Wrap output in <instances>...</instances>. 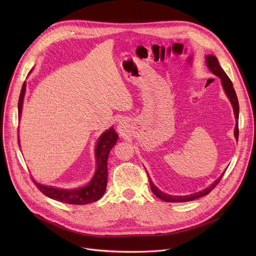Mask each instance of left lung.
Wrapping results in <instances>:
<instances>
[{
	"instance_id": "left-lung-1",
	"label": "left lung",
	"mask_w": 256,
	"mask_h": 256,
	"mask_svg": "<svg viewBox=\"0 0 256 256\" xmlns=\"http://www.w3.org/2000/svg\"><path fill=\"white\" fill-rule=\"evenodd\" d=\"M206 66L208 68H210V70L212 72L214 75L218 76V78L221 79V82H222V85H223V88L227 94V96L229 97L231 103H232V106H233V109H234V114H235V118L238 120L239 118V103H238V99H237V95H236V92H235V89L233 87V84H232V81L229 79V77L227 76L226 72H224V70L221 68V66L218 64V62L216 60V58L214 56H212V54H208L206 56ZM234 134H235V138H238V136H239V128H238V122L236 124V126H235V132H234ZM225 174V172L218 177L214 184L208 186V188L202 190V192H198L196 194H190V196H169V194H166L164 192H162L160 190H158L153 182L151 181V179L149 178V181H150V186H151V190L153 192V194L160 200H164V202H190V200H194L196 198H202L204 196H206L216 186H218V182H220V180L222 179L223 175Z\"/></svg>"
}]
</instances>
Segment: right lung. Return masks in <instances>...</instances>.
<instances>
[{
  "label": "right lung",
  "mask_w": 256,
  "mask_h": 256,
  "mask_svg": "<svg viewBox=\"0 0 256 256\" xmlns=\"http://www.w3.org/2000/svg\"><path fill=\"white\" fill-rule=\"evenodd\" d=\"M26 84L23 83L21 93L18 101V114L19 118L22 112V104L23 98L25 94ZM118 140V134L114 128H109L105 132L101 134L99 138L96 149V163L97 168L92 180L89 182L88 186L84 188H80L77 190H60L52 186H42L38 182L34 181L36 188H38L44 196L70 204H87L98 200L105 192L106 184H107V158L109 152L112 149Z\"/></svg>",
  "instance_id": "right-lung-1"
}]
</instances>
